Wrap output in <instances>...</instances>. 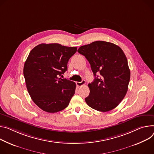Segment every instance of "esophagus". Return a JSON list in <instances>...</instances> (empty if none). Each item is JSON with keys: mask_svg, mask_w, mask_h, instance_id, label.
Returning <instances> with one entry per match:
<instances>
[{"mask_svg": "<svg viewBox=\"0 0 154 154\" xmlns=\"http://www.w3.org/2000/svg\"><path fill=\"white\" fill-rule=\"evenodd\" d=\"M85 84V80H82V82H76V85L78 87H82L83 85H84Z\"/></svg>", "mask_w": 154, "mask_h": 154, "instance_id": "esophagus-1", "label": "esophagus"}]
</instances>
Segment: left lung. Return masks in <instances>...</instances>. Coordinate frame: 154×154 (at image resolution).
Listing matches in <instances>:
<instances>
[{"instance_id":"obj_1","label":"left lung","mask_w":154,"mask_h":154,"mask_svg":"<svg viewBox=\"0 0 154 154\" xmlns=\"http://www.w3.org/2000/svg\"><path fill=\"white\" fill-rule=\"evenodd\" d=\"M77 51L88 61L95 77L88 85L90 92L85 97L87 104L100 112L116 108L127 94L130 79L123 50L114 44L100 40L83 45Z\"/></svg>"}]
</instances>
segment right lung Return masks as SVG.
Listing matches in <instances>:
<instances>
[{"label":"right lung","mask_w":154,"mask_h":154,"mask_svg":"<svg viewBox=\"0 0 154 154\" xmlns=\"http://www.w3.org/2000/svg\"><path fill=\"white\" fill-rule=\"evenodd\" d=\"M77 47L59 44H41L29 53L23 69L26 87L33 102L49 113L58 112L69 104L75 93V82L59 77Z\"/></svg>","instance_id":"1"}]
</instances>
